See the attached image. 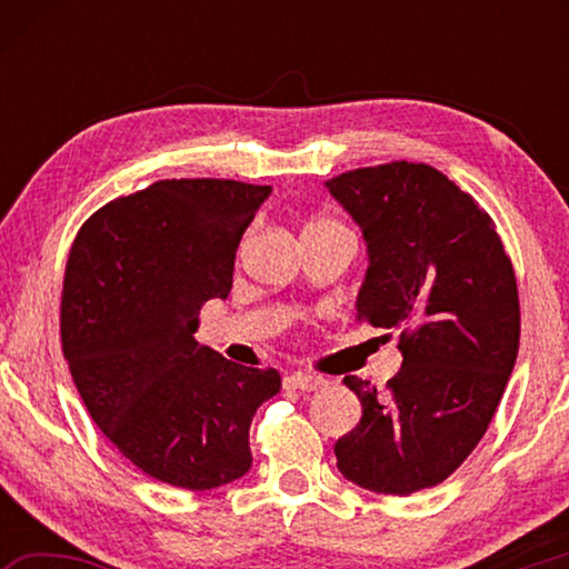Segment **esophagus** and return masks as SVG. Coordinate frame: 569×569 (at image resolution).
<instances>
[{
	"mask_svg": "<svg viewBox=\"0 0 569 569\" xmlns=\"http://www.w3.org/2000/svg\"><path fill=\"white\" fill-rule=\"evenodd\" d=\"M326 383L329 381H326L323 377H316V373H301V371L288 373V377L283 379V387L296 389V391H316V389H323Z\"/></svg>",
	"mask_w": 569,
	"mask_h": 569,
	"instance_id": "1",
	"label": "esophagus"
}]
</instances>
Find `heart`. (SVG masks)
Returning a JSON list of instances; mask_svg holds the SVG:
<instances>
[{
	"instance_id": "obj_1",
	"label": "heart",
	"mask_w": 569,
	"mask_h": 569,
	"mask_svg": "<svg viewBox=\"0 0 569 569\" xmlns=\"http://www.w3.org/2000/svg\"><path fill=\"white\" fill-rule=\"evenodd\" d=\"M316 223H319V220H316Z\"/></svg>"
}]
</instances>
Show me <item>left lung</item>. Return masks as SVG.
<instances>
[{
    "label": "left lung",
    "mask_w": 569,
    "mask_h": 569,
    "mask_svg": "<svg viewBox=\"0 0 569 569\" xmlns=\"http://www.w3.org/2000/svg\"><path fill=\"white\" fill-rule=\"evenodd\" d=\"M326 188L369 248L356 319L399 331L403 356L387 391L343 379L361 421L336 441V465L369 492L407 497L445 481L495 417L519 349L515 268L495 220L437 168L397 160Z\"/></svg>",
    "instance_id": "1"
}]
</instances>
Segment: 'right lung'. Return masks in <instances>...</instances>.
<instances>
[{"label":"right lung","instance_id":"1","mask_svg":"<svg viewBox=\"0 0 569 569\" xmlns=\"http://www.w3.org/2000/svg\"><path fill=\"white\" fill-rule=\"evenodd\" d=\"M271 186L158 180L102 206L70 248L62 283L64 361L92 421L134 467L206 492L250 469L256 409L276 369L198 346V311L233 286L240 238Z\"/></svg>","mask_w":569,"mask_h":569}]
</instances>
